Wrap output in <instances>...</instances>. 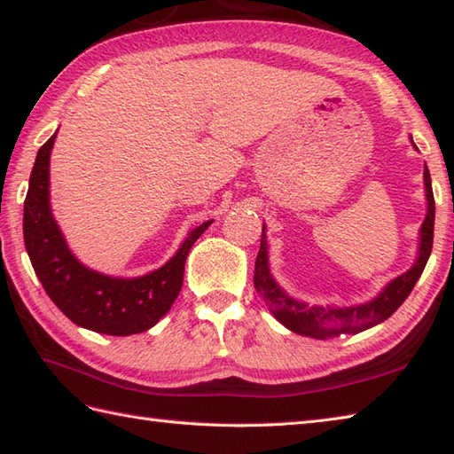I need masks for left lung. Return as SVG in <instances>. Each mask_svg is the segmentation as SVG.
<instances>
[{
	"label": "left lung",
	"instance_id": "left-lung-1",
	"mask_svg": "<svg viewBox=\"0 0 454 454\" xmlns=\"http://www.w3.org/2000/svg\"><path fill=\"white\" fill-rule=\"evenodd\" d=\"M413 144V140H411ZM416 146V144H413ZM423 181H426V197H427V215L423 220L419 230V252L416 263L408 269L406 273L390 281L384 291L372 298L366 304L345 306V308H322V306H308L304 302L294 301L288 296L281 286L277 285L271 271H269V252H267V236L265 224L262 234V246L255 259L254 285L255 291L262 294L269 312H271L278 322L294 333H301L314 340H330L340 333H359L369 330V327L380 324L398 310L402 302L410 296L411 288L416 286L418 278L426 269L427 259L433 247V226H435V199H433L431 176L426 166L423 169Z\"/></svg>",
	"mask_w": 454,
	"mask_h": 454
}]
</instances>
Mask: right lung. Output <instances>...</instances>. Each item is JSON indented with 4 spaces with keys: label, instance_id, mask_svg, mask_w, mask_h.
I'll use <instances>...</instances> for the list:
<instances>
[{
    "label": "right lung",
    "instance_id": "1",
    "mask_svg": "<svg viewBox=\"0 0 454 454\" xmlns=\"http://www.w3.org/2000/svg\"><path fill=\"white\" fill-rule=\"evenodd\" d=\"M54 138L56 132L36 153L23 212L25 247L38 281L51 301L85 330L107 335L146 332L176 302L189 249L212 220L189 232L177 254L148 275L117 278L91 271L74 257L51 210L48 185Z\"/></svg>",
    "mask_w": 454,
    "mask_h": 454
}]
</instances>
